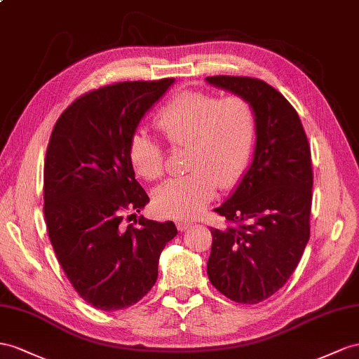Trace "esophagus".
<instances>
[{
  "mask_svg": "<svg viewBox=\"0 0 359 359\" xmlns=\"http://www.w3.org/2000/svg\"><path fill=\"white\" fill-rule=\"evenodd\" d=\"M192 222H188V219H180V222L177 223V227H179V231L180 232H185V231H188L189 227H192Z\"/></svg>",
  "mask_w": 359,
  "mask_h": 359,
  "instance_id": "esophagus-1",
  "label": "esophagus"
}]
</instances>
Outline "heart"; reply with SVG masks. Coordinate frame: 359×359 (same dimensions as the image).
<instances>
[{
  "instance_id": "heart-1",
  "label": "heart",
  "mask_w": 359,
  "mask_h": 359,
  "mask_svg": "<svg viewBox=\"0 0 359 359\" xmlns=\"http://www.w3.org/2000/svg\"><path fill=\"white\" fill-rule=\"evenodd\" d=\"M154 127L171 147H188L187 176L170 179L153 194L154 208L174 218H192L215 197L217 188H232L252 161L258 116L249 98H218L201 90L172 97L154 116ZM136 174L156 180L163 174L161 145L144 133L128 142Z\"/></svg>"
}]
</instances>
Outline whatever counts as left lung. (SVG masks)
<instances>
[{"mask_svg":"<svg viewBox=\"0 0 359 359\" xmlns=\"http://www.w3.org/2000/svg\"><path fill=\"white\" fill-rule=\"evenodd\" d=\"M209 85L252 101L258 135L249 170L215 212L210 283L236 303H259L282 288L309 241L312 165L308 137L288 100L259 79L214 76Z\"/></svg>","mask_w":359,"mask_h":359,"instance_id":"obj_1","label":"left lung"}]
</instances>
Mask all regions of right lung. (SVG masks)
I'll list each match as a JSON object with an SVG mask.
<instances>
[{
  "mask_svg": "<svg viewBox=\"0 0 359 359\" xmlns=\"http://www.w3.org/2000/svg\"><path fill=\"white\" fill-rule=\"evenodd\" d=\"M174 79L123 81L81 95L60 115L43 167V217L54 253L89 305H135L158 279L159 256L177 235L172 222L123 224L149 203L135 179L128 142Z\"/></svg>",
  "mask_w": 359,
  "mask_h": 359,
  "instance_id": "1",
  "label": "right lung"
}]
</instances>
